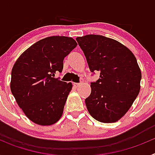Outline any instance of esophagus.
<instances>
[{
	"label": "esophagus",
	"mask_w": 155,
	"mask_h": 155,
	"mask_svg": "<svg viewBox=\"0 0 155 155\" xmlns=\"http://www.w3.org/2000/svg\"><path fill=\"white\" fill-rule=\"evenodd\" d=\"M80 85H81L80 83H76V82H74V86L75 87H79V86H80Z\"/></svg>",
	"instance_id": "34e87169"
}]
</instances>
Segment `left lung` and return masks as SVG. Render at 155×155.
I'll list each match as a JSON object with an SVG mask.
<instances>
[{
    "label": "left lung",
    "mask_w": 155,
    "mask_h": 155,
    "mask_svg": "<svg viewBox=\"0 0 155 155\" xmlns=\"http://www.w3.org/2000/svg\"><path fill=\"white\" fill-rule=\"evenodd\" d=\"M91 72H100L85 99L90 115L102 123L121 119L140 89L141 71L134 53L115 39L100 35L77 37Z\"/></svg>",
    "instance_id": "1"
}]
</instances>
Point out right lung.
<instances>
[{
  "label": "right lung",
  "mask_w": 155,
  "mask_h": 155,
  "mask_svg": "<svg viewBox=\"0 0 155 155\" xmlns=\"http://www.w3.org/2000/svg\"><path fill=\"white\" fill-rule=\"evenodd\" d=\"M77 45L71 37H46L27 49L14 64L11 91L35 124L52 125L62 116L72 84L55 78V74L62 71L64 57Z\"/></svg>",
  "instance_id": "add662e5"
}]
</instances>
